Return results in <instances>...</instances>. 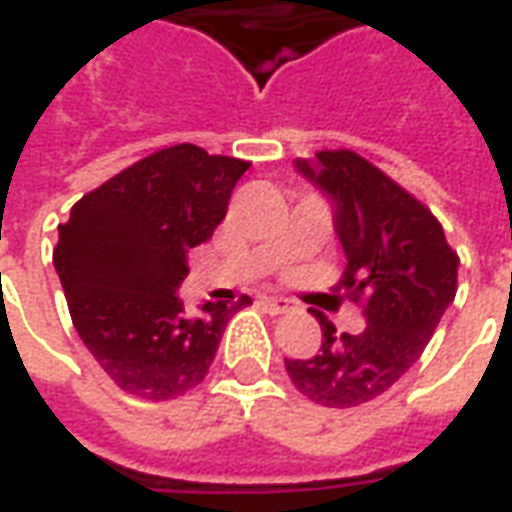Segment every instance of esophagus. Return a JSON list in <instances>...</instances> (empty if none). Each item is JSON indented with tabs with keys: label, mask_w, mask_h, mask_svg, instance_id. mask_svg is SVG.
<instances>
[{
	"label": "esophagus",
	"mask_w": 512,
	"mask_h": 512,
	"mask_svg": "<svg viewBox=\"0 0 512 512\" xmlns=\"http://www.w3.org/2000/svg\"><path fill=\"white\" fill-rule=\"evenodd\" d=\"M260 304H263V310L271 312V315H285V312L293 310V301L285 299V296H263Z\"/></svg>",
	"instance_id": "1"
}]
</instances>
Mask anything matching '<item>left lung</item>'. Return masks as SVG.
<instances>
[{"label": "left lung", "mask_w": 512, "mask_h": 512, "mask_svg": "<svg viewBox=\"0 0 512 512\" xmlns=\"http://www.w3.org/2000/svg\"><path fill=\"white\" fill-rule=\"evenodd\" d=\"M296 172L332 202L345 252L340 288L365 296V332L337 334L323 312V343L310 359H285L301 395L351 408L384 395L408 373L455 299L458 255L436 216L351 150L296 158Z\"/></svg>", "instance_id": "obj_1"}]
</instances>
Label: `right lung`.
<instances>
[{"mask_svg": "<svg viewBox=\"0 0 512 512\" xmlns=\"http://www.w3.org/2000/svg\"><path fill=\"white\" fill-rule=\"evenodd\" d=\"M246 169L197 145L164 147L84 194L60 224L54 268L73 326L128 395L169 400L200 384L230 318L252 304L205 301L189 315L178 296L189 249L227 216Z\"/></svg>", "mask_w": 512, "mask_h": 512, "instance_id": "1", "label": "right lung"}]
</instances>
